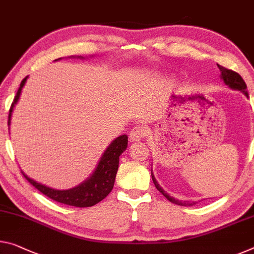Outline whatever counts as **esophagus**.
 <instances>
[{
  "mask_svg": "<svg viewBox=\"0 0 254 254\" xmlns=\"http://www.w3.org/2000/svg\"><path fill=\"white\" fill-rule=\"evenodd\" d=\"M144 135H146V128L141 126H138V127H134L133 128H132L128 138H130L131 142H135V141H140V140L143 139Z\"/></svg>",
  "mask_w": 254,
  "mask_h": 254,
  "instance_id": "34e87169",
  "label": "esophagus"
}]
</instances>
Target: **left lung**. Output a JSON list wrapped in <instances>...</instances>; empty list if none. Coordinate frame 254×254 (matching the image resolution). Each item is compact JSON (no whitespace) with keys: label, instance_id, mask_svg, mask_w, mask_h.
<instances>
[{"label":"left lung","instance_id":"1","mask_svg":"<svg viewBox=\"0 0 254 254\" xmlns=\"http://www.w3.org/2000/svg\"><path fill=\"white\" fill-rule=\"evenodd\" d=\"M218 67H219L220 73H221L220 78L224 80V82H225V84H226V86H228L229 88H231V89L242 91L243 94L247 96V97H249V94H248V90H247V84H245L244 80L242 79V76L237 73V72L226 69V67H224L221 65H218ZM151 178H152V181H154V184H155L157 190L162 193V194L168 201H171V202L175 203V204H180V206H193V204H195V202H189V201H184V202H182V201H179V200H176L174 198H172V196H170V194L165 192L163 189L160 188V185L157 183L155 176H154V174H152V171H151Z\"/></svg>","mask_w":254,"mask_h":254}]
</instances>
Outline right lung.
Masks as SVG:
<instances>
[{
    "instance_id": "right-lung-1",
    "label": "right lung",
    "mask_w": 254,
    "mask_h": 254,
    "mask_svg": "<svg viewBox=\"0 0 254 254\" xmlns=\"http://www.w3.org/2000/svg\"><path fill=\"white\" fill-rule=\"evenodd\" d=\"M76 58H82V56H76ZM60 60V59H58ZM55 60V61H58ZM28 76L22 80L20 83V87L17 91V95L13 99V103L10 107L9 112V120H7V124L10 126L11 123V116L12 112H13V107L15 104L18 103L20 98V94L25 83L27 81ZM127 147V135L123 134L118 136L113 142L107 147V149L104 152L102 158H100L99 163L96 167L95 172L92 173L91 176L88 180L84 181L78 187L69 189V190H55V189L48 188L46 185L40 184L36 181L31 180L21 171V173L25 176L26 180L31 185L37 189L43 194L47 195L48 198L56 201V202L67 204V206H74L79 208L83 207H91L95 206L103 199L110 194V192L113 190L114 187L116 173L119 170V162L120 156L123 154Z\"/></svg>"
}]
</instances>
